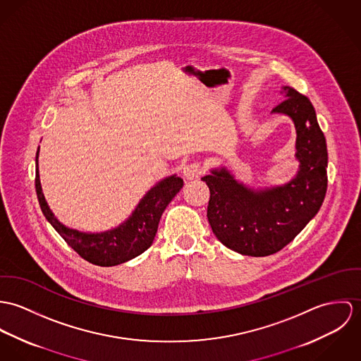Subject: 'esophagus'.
Listing matches in <instances>:
<instances>
[{"instance_id": "esophagus-1", "label": "esophagus", "mask_w": 361, "mask_h": 361, "mask_svg": "<svg viewBox=\"0 0 361 361\" xmlns=\"http://www.w3.org/2000/svg\"><path fill=\"white\" fill-rule=\"evenodd\" d=\"M183 173H184V177H185L187 180H194V178L200 177V176L204 173V170H203V167L200 166V161H192V163H188V164L184 167Z\"/></svg>"}]
</instances>
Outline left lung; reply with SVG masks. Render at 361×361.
Wrapping results in <instances>:
<instances>
[{"label":"left lung","mask_w":361,"mask_h":361,"mask_svg":"<svg viewBox=\"0 0 361 361\" xmlns=\"http://www.w3.org/2000/svg\"><path fill=\"white\" fill-rule=\"evenodd\" d=\"M286 99L273 112L296 127L299 171L285 185L253 191L226 169L202 177L210 191L207 220L224 246L246 256H269L286 246L317 214L326 192L328 154L316 111L307 97L283 87Z\"/></svg>","instance_id":"8db88e82"}]
</instances>
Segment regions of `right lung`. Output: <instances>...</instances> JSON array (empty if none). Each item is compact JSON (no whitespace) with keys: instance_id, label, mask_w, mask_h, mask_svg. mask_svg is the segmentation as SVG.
Wrapping results in <instances>:
<instances>
[{"instance_id":"obj_1","label":"right lung","mask_w":361,"mask_h":361,"mask_svg":"<svg viewBox=\"0 0 361 361\" xmlns=\"http://www.w3.org/2000/svg\"><path fill=\"white\" fill-rule=\"evenodd\" d=\"M37 159L39 151L36 154V192L45 219L84 260L102 267L118 266L145 252L155 240L161 213L184 185L180 177L170 176L147 192L130 219L118 228L101 234H87L65 227L49 210L41 191Z\"/></svg>"}]
</instances>
